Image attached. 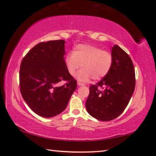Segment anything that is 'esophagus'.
<instances>
[{
	"label": "esophagus",
	"mask_w": 156,
	"mask_h": 156,
	"mask_svg": "<svg viewBox=\"0 0 156 156\" xmlns=\"http://www.w3.org/2000/svg\"><path fill=\"white\" fill-rule=\"evenodd\" d=\"M78 86H83V85H85V84L84 83H81V82H78Z\"/></svg>",
	"instance_id": "esophagus-1"
}]
</instances>
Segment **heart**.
Listing matches in <instances>:
<instances>
[{
  "instance_id": "obj_1",
  "label": "heart",
  "mask_w": 156,
  "mask_h": 156,
  "mask_svg": "<svg viewBox=\"0 0 156 156\" xmlns=\"http://www.w3.org/2000/svg\"><path fill=\"white\" fill-rule=\"evenodd\" d=\"M65 63L69 75L75 76L80 66L83 68L77 75L79 80L86 82L91 78L97 80L105 76L112 66L113 56L109 51L99 47L78 44L72 53H68Z\"/></svg>"
}]
</instances>
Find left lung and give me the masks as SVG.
<instances>
[{
	"label": "left lung",
	"mask_w": 156,
	"mask_h": 156,
	"mask_svg": "<svg viewBox=\"0 0 156 156\" xmlns=\"http://www.w3.org/2000/svg\"><path fill=\"white\" fill-rule=\"evenodd\" d=\"M113 63L108 73L90 87L85 106L100 121H111L126 108L135 87V73L130 56L117 45L112 48Z\"/></svg>",
	"instance_id": "left-lung-1"
}]
</instances>
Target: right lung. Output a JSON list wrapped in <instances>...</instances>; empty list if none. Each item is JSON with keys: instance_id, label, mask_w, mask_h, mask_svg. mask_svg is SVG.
<instances>
[{"instance_id": "right-lung-1", "label": "right lung", "mask_w": 156, "mask_h": 156, "mask_svg": "<svg viewBox=\"0 0 156 156\" xmlns=\"http://www.w3.org/2000/svg\"><path fill=\"white\" fill-rule=\"evenodd\" d=\"M64 40L41 42L23 58L19 71L22 97L30 109L43 117H53L67 106L77 81L65 63ZM66 81L65 85L59 83Z\"/></svg>"}]
</instances>
